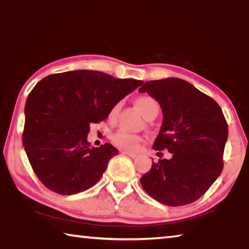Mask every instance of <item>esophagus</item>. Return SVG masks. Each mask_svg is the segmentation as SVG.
I'll return each mask as SVG.
<instances>
[{"instance_id": "esophagus-1", "label": "esophagus", "mask_w": 249, "mask_h": 249, "mask_svg": "<svg viewBox=\"0 0 249 249\" xmlns=\"http://www.w3.org/2000/svg\"><path fill=\"white\" fill-rule=\"evenodd\" d=\"M122 154L127 155V156H129V157H132V158H136V157H138V155H137V154H135V153H130V151H126V150H122Z\"/></svg>"}]
</instances>
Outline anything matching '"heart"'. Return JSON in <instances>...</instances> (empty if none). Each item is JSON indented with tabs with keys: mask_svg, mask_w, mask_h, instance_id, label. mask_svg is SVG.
<instances>
[{
	"mask_svg": "<svg viewBox=\"0 0 249 249\" xmlns=\"http://www.w3.org/2000/svg\"><path fill=\"white\" fill-rule=\"evenodd\" d=\"M135 104H136V107L146 119L153 114V113L158 112L159 109L158 104L155 101V99L147 95L138 96V98L135 100ZM119 109H120V103H116L114 107L111 108V112H109V119L114 120L117 115V113H119ZM142 141V138L140 136V135L129 133L125 129L117 130V132L113 134L112 136L113 144L125 150H136L138 147H140Z\"/></svg>",
	"mask_w": 249,
	"mask_h": 249,
	"instance_id": "1",
	"label": "heart"
}]
</instances>
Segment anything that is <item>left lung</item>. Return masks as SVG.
Instances as JSON below:
<instances>
[{
	"label": "left lung",
	"instance_id": "8db88e82",
	"mask_svg": "<svg viewBox=\"0 0 249 249\" xmlns=\"http://www.w3.org/2000/svg\"><path fill=\"white\" fill-rule=\"evenodd\" d=\"M138 91L147 92L162 109L154 149H167L172 156L153 162L141 178L142 187L165 205L190 204L209 190L223 170L229 126L222 108L179 78L147 81Z\"/></svg>",
	"mask_w": 249,
	"mask_h": 249
}]
</instances>
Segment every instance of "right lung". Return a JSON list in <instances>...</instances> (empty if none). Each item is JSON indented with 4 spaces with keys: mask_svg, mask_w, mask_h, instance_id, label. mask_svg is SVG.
<instances>
[{
    "mask_svg": "<svg viewBox=\"0 0 249 249\" xmlns=\"http://www.w3.org/2000/svg\"><path fill=\"white\" fill-rule=\"evenodd\" d=\"M142 84L92 70L50 74L36 84L25 104L23 145L46 188L70 196L98 182L119 150L108 142L91 147L90 125L107 120Z\"/></svg>",
    "mask_w": 249,
    "mask_h": 249,
    "instance_id": "right-lung-1",
    "label": "right lung"
}]
</instances>
